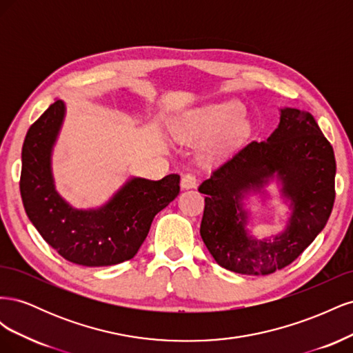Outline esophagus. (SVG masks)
Instances as JSON below:
<instances>
[{
  "instance_id": "34e87169",
  "label": "esophagus",
  "mask_w": 353,
  "mask_h": 353,
  "mask_svg": "<svg viewBox=\"0 0 353 353\" xmlns=\"http://www.w3.org/2000/svg\"><path fill=\"white\" fill-rule=\"evenodd\" d=\"M197 185V178L193 174H185L181 178V188L188 190V188H196Z\"/></svg>"
}]
</instances>
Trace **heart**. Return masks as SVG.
Instances as JSON below:
<instances>
[{
    "label": "heart",
    "mask_w": 353,
    "mask_h": 353,
    "mask_svg": "<svg viewBox=\"0 0 353 353\" xmlns=\"http://www.w3.org/2000/svg\"><path fill=\"white\" fill-rule=\"evenodd\" d=\"M244 113V105L236 100L212 103L179 114L170 132L183 144H197L213 136L200 154L206 165H213L250 138L252 123Z\"/></svg>",
    "instance_id": "obj_1"
}]
</instances>
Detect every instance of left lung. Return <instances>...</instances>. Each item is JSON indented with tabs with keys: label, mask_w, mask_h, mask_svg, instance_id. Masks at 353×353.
Masks as SVG:
<instances>
[{
	"label": "left lung",
	"mask_w": 353,
	"mask_h": 353,
	"mask_svg": "<svg viewBox=\"0 0 353 353\" xmlns=\"http://www.w3.org/2000/svg\"><path fill=\"white\" fill-rule=\"evenodd\" d=\"M336 159L314 116L281 108L266 141L250 143L203 181L200 236L218 265L244 275H268L290 265L321 232L334 205ZM275 182L288 206L285 227L258 239L243 200Z\"/></svg>",
	"instance_id": "8db88e82"
}]
</instances>
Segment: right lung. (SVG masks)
I'll use <instances>...</instances> for the list:
<instances>
[{
  "instance_id": "1",
  "label": "right lung",
  "mask_w": 353,
  "mask_h": 353,
  "mask_svg": "<svg viewBox=\"0 0 353 353\" xmlns=\"http://www.w3.org/2000/svg\"><path fill=\"white\" fill-rule=\"evenodd\" d=\"M66 117L56 100L29 128L22 148L20 194L29 221L52 249L82 266L132 259L152 222L179 193V175L159 181L131 176L99 208L78 209L63 199L52 174V150Z\"/></svg>"
}]
</instances>
